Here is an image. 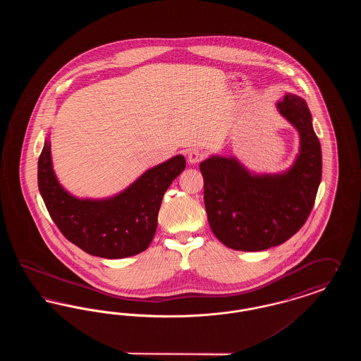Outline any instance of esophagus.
<instances>
[{
	"mask_svg": "<svg viewBox=\"0 0 361 361\" xmlns=\"http://www.w3.org/2000/svg\"><path fill=\"white\" fill-rule=\"evenodd\" d=\"M202 158H203V153L199 150H189L187 153V161H188L189 165L197 164L199 161H202Z\"/></svg>",
	"mask_w": 361,
	"mask_h": 361,
	"instance_id": "obj_1",
	"label": "esophagus"
}]
</instances>
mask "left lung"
Wrapping results in <instances>:
<instances>
[{
	"label": "left lung",
	"instance_id": "left-lung-1",
	"mask_svg": "<svg viewBox=\"0 0 361 361\" xmlns=\"http://www.w3.org/2000/svg\"><path fill=\"white\" fill-rule=\"evenodd\" d=\"M276 109L299 134L290 168L253 172L235 155L212 154L200 164L208 224L234 250L259 252L291 238L306 222L321 184V145L306 100L286 93Z\"/></svg>",
	"mask_w": 361,
	"mask_h": 361
}]
</instances>
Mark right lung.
<instances>
[{"label": "right lung", "instance_id": "obj_1", "mask_svg": "<svg viewBox=\"0 0 361 361\" xmlns=\"http://www.w3.org/2000/svg\"><path fill=\"white\" fill-rule=\"evenodd\" d=\"M49 137L37 162V185L62 234L96 257L118 259L146 250L154 237L162 197L185 169L184 155H174L147 169L116 195L78 197L59 183L54 172Z\"/></svg>", "mask_w": 361, "mask_h": 361}]
</instances>
